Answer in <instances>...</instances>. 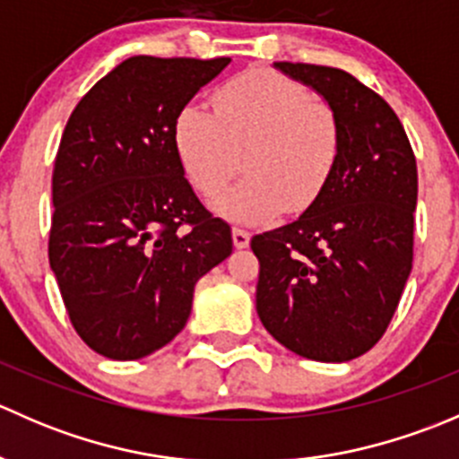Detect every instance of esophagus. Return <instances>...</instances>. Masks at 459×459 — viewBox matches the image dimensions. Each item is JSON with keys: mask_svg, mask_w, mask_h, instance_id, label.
Wrapping results in <instances>:
<instances>
[{"mask_svg": "<svg viewBox=\"0 0 459 459\" xmlns=\"http://www.w3.org/2000/svg\"><path fill=\"white\" fill-rule=\"evenodd\" d=\"M233 244L235 248H247L251 244V233L244 229H233Z\"/></svg>", "mask_w": 459, "mask_h": 459, "instance_id": "obj_1", "label": "esophagus"}]
</instances>
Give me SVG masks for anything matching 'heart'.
<instances>
[{"instance_id":"heart-1","label":"heart","mask_w":459,"mask_h":459,"mask_svg":"<svg viewBox=\"0 0 459 459\" xmlns=\"http://www.w3.org/2000/svg\"><path fill=\"white\" fill-rule=\"evenodd\" d=\"M215 115L188 101L175 117L173 142L188 182L204 197L224 191L239 169L247 178L215 200L235 221H264L317 200L340 160L335 113L280 73L255 68L212 95Z\"/></svg>"}]
</instances>
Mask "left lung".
<instances>
[{"label": "left lung", "instance_id": "8db88e82", "mask_svg": "<svg viewBox=\"0 0 459 459\" xmlns=\"http://www.w3.org/2000/svg\"><path fill=\"white\" fill-rule=\"evenodd\" d=\"M335 113L340 160L295 221L251 239L257 316L295 355L349 362L384 335L413 266L418 169L391 106L346 71L275 62Z\"/></svg>", "mask_w": 459, "mask_h": 459}]
</instances>
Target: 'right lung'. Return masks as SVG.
I'll return each instance as SVG.
<instances>
[{
  "mask_svg": "<svg viewBox=\"0 0 459 459\" xmlns=\"http://www.w3.org/2000/svg\"><path fill=\"white\" fill-rule=\"evenodd\" d=\"M229 64L128 57L68 117L48 259L77 335L104 358L140 359L169 344L200 277L233 251L230 226L197 200L173 142L182 106Z\"/></svg>",
  "mask_w": 459,
  "mask_h": 459,
  "instance_id": "obj_1",
  "label": "right lung"
}]
</instances>
